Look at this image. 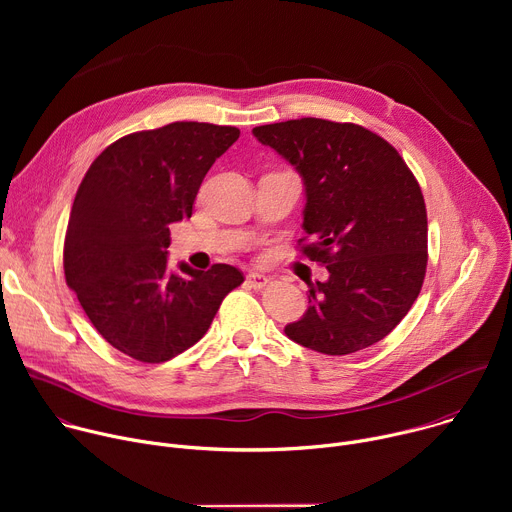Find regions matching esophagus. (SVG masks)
I'll return each instance as SVG.
<instances>
[{"label": "esophagus", "mask_w": 512, "mask_h": 512, "mask_svg": "<svg viewBox=\"0 0 512 512\" xmlns=\"http://www.w3.org/2000/svg\"><path fill=\"white\" fill-rule=\"evenodd\" d=\"M247 283L253 287V289H263V287H267V283H269V279L263 275V273H257V271H251L249 275H247Z\"/></svg>", "instance_id": "obj_1"}]
</instances>
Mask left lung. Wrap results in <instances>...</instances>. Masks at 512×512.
I'll list each match as a JSON object with an SVG mask.
<instances>
[{"mask_svg":"<svg viewBox=\"0 0 512 512\" xmlns=\"http://www.w3.org/2000/svg\"><path fill=\"white\" fill-rule=\"evenodd\" d=\"M253 135L302 176L312 237L302 253L330 273L310 283V308L285 336L332 356L383 340L425 279L427 212L413 172L389 141L354 123L302 117Z\"/></svg>","mask_w":512,"mask_h":512,"instance_id":"left-lung-1","label":"left lung"}]
</instances>
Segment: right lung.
<instances>
[{"label": "right lung", "instance_id": "obj_1", "mask_svg": "<svg viewBox=\"0 0 512 512\" xmlns=\"http://www.w3.org/2000/svg\"><path fill=\"white\" fill-rule=\"evenodd\" d=\"M241 131L176 121L105 148L72 202L64 277L97 332L139 362L196 344L243 273L227 263L168 267L170 225L192 216L198 188Z\"/></svg>", "mask_w": 512, "mask_h": 512}]
</instances>
